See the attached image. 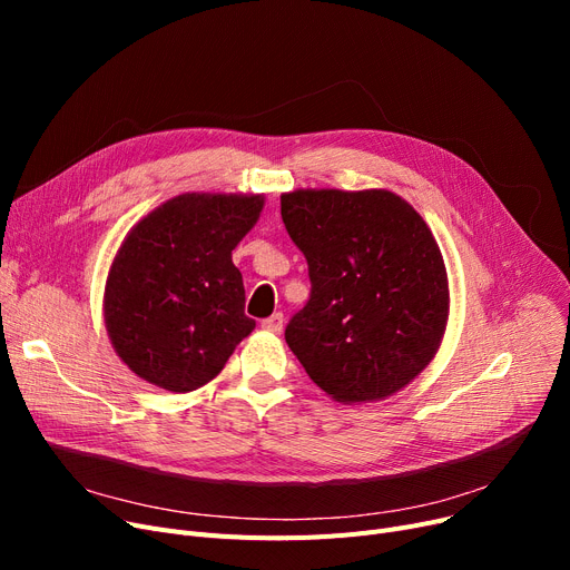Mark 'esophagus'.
Segmentation results:
<instances>
[{"instance_id": "esophagus-1", "label": "esophagus", "mask_w": 570, "mask_h": 570, "mask_svg": "<svg viewBox=\"0 0 570 570\" xmlns=\"http://www.w3.org/2000/svg\"><path fill=\"white\" fill-rule=\"evenodd\" d=\"M261 327H263L265 333L279 335V333L284 331V314H282V312H277V314H273V316H269V318H263Z\"/></svg>"}]
</instances>
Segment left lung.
Returning a JSON list of instances; mask_svg holds the SVG:
<instances>
[{
	"label": "left lung",
	"mask_w": 570,
	"mask_h": 570,
	"mask_svg": "<svg viewBox=\"0 0 570 570\" xmlns=\"http://www.w3.org/2000/svg\"><path fill=\"white\" fill-rule=\"evenodd\" d=\"M282 219L312 279L288 348L335 402L402 391L432 363L451 309L425 219L387 189H295L282 194Z\"/></svg>",
	"instance_id": "1"
}]
</instances>
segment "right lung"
Here are the masks:
<instances>
[{
    "mask_svg": "<svg viewBox=\"0 0 570 570\" xmlns=\"http://www.w3.org/2000/svg\"><path fill=\"white\" fill-rule=\"evenodd\" d=\"M263 205V194H179L127 233L108 269L104 318L136 376L196 391L254 331L233 249Z\"/></svg>",
    "mask_w": 570,
    "mask_h": 570,
    "instance_id": "right-lung-1",
    "label": "right lung"
}]
</instances>
